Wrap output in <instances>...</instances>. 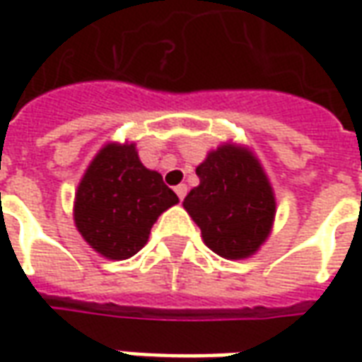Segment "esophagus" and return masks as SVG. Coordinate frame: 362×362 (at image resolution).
Instances as JSON below:
<instances>
[{
	"instance_id": "1",
	"label": "esophagus",
	"mask_w": 362,
	"mask_h": 362,
	"mask_svg": "<svg viewBox=\"0 0 362 362\" xmlns=\"http://www.w3.org/2000/svg\"><path fill=\"white\" fill-rule=\"evenodd\" d=\"M174 192H176V196L180 197V199H184L186 194H188V186H186V184H178V186L174 188Z\"/></svg>"
}]
</instances>
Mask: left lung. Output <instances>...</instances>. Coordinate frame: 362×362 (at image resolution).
Here are the masks:
<instances>
[{
  "label": "left lung",
  "instance_id": "obj_1",
  "mask_svg": "<svg viewBox=\"0 0 362 362\" xmlns=\"http://www.w3.org/2000/svg\"><path fill=\"white\" fill-rule=\"evenodd\" d=\"M199 186L189 189L184 209L202 228L204 243L221 258L256 254L272 233L275 196L252 151L225 143L196 168Z\"/></svg>",
  "mask_w": 362,
  "mask_h": 362
}]
</instances>
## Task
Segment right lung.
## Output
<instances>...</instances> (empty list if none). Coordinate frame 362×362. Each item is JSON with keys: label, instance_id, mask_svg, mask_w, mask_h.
Segmentation results:
<instances>
[{"label": "right lung", "instance_id": "add662e5", "mask_svg": "<svg viewBox=\"0 0 362 362\" xmlns=\"http://www.w3.org/2000/svg\"><path fill=\"white\" fill-rule=\"evenodd\" d=\"M176 204L178 196L143 166L134 143H108L79 182L75 227L100 256L127 259L147 244L158 215Z\"/></svg>", "mask_w": 362, "mask_h": 362}]
</instances>
